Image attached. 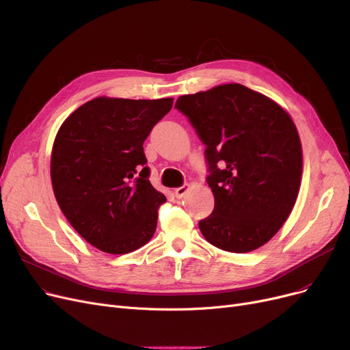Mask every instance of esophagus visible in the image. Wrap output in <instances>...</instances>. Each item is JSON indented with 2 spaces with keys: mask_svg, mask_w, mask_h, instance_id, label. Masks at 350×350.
Here are the masks:
<instances>
[{
  "mask_svg": "<svg viewBox=\"0 0 350 350\" xmlns=\"http://www.w3.org/2000/svg\"><path fill=\"white\" fill-rule=\"evenodd\" d=\"M189 191H191V185L185 183L183 187H180V188H176V189L174 191V193H175V196H176L178 199H180V198H183L185 195H187Z\"/></svg>",
  "mask_w": 350,
  "mask_h": 350,
  "instance_id": "esophagus-1",
  "label": "esophagus"
}]
</instances>
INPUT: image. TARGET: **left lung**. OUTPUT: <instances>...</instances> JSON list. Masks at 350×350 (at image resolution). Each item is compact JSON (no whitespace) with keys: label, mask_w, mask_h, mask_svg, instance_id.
<instances>
[{"label":"left lung","mask_w":350,"mask_h":350,"mask_svg":"<svg viewBox=\"0 0 350 350\" xmlns=\"http://www.w3.org/2000/svg\"><path fill=\"white\" fill-rule=\"evenodd\" d=\"M175 107L206 146L215 196L199 229L215 247L249 253L270 241L294 209L302 146L278 103L239 83L180 96Z\"/></svg>","instance_id":"8db88e82"}]
</instances>
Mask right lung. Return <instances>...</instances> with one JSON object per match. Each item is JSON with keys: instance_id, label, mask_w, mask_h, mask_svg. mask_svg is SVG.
Masks as SVG:
<instances>
[{"instance_id": "right-lung-1", "label": "right lung", "mask_w": 350, "mask_h": 350, "mask_svg": "<svg viewBox=\"0 0 350 350\" xmlns=\"http://www.w3.org/2000/svg\"><path fill=\"white\" fill-rule=\"evenodd\" d=\"M174 98L96 97L60 126L51 179L72 228L96 249L127 254L147 244L167 200L148 179L142 144Z\"/></svg>"}]
</instances>
